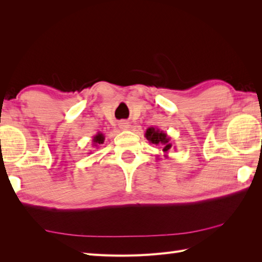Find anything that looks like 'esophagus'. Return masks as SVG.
<instances>
[{
    "instance_id": "1",
    "label": "esophagus",
    "mask_w": 262,
    "mask_h": 262,
    "mask_svg": "<svg viewBox=\"0 0 262 262\" xmlns=\"http://www.w3.org/2000/svg\"><path fill=\"white\" fill-rule=\"evenodd\" d=\"M119 127L121 130H129L130 127H131V125H130V123L127 121H121L120 123H119Z\"/></svg>"
}]
</instances>
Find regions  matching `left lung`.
Wrapping results in <instances>:
<instances>
[{
  "instance_id": "obj_1",
  "label": "left lung",
  "mask_w": 262,
  "mask_h": 262,
  "mask_svg": "<svg viewBox=\"0 0 262 262\" xmlns=\"http://www.w3.org/2000/svg\"><path fill=\"white\" fill-rule=\"evenodd\" d=\"M144 137H146L150 144L160 147L162 152H164V157H168V151L171 149L172 143L170 142V137H168L166 132L157 129V127L150 126L144 133Z\"/></svg>"
}]
</instances>
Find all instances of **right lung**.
I'll list each match as a JSON object with an SVG mask.
<instances>
[{
	"instance_id": "right-lung-1",
	"label": "right lung",
	"mask_w": 262,
	"mask_h": 262,
	"mask_svg": "<svg viewBox=\"0 0 262 262\" xmlns=\"http://www.w3.org/2000/svg\"><path fill=\"white\" fill-rule=\"evenodd\" d=\"M104 140H105V137H104L103 133L101 132H97L96 135L93 137V146H94L96 149H98L97 147L100 146V144H102L104 142Z\"/></svg>"
}]
</instances>
